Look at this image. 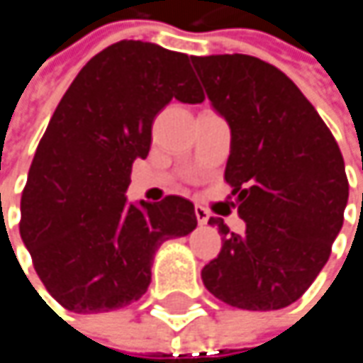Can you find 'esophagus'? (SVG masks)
<instances>
[{"instance_id":"1","label":"esophagus","mask_w":363,"mask_h":363,"mask_svg":"<svg viewBox=\"0 0 363 363\" xmlns=\"http://www.w3.org/2000/svg\"><path fill=\"white\" fill-rule=\"evenodd\" d=\"M195 216H197V223L199 225H206L210 220V212L206 208H201V206H195Z\"/></svg>"}]
</instances>
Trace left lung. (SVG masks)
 Segmentation results:
<instances>
[{
  "label": "left lung",
  "instance_id": "obj_1",
  "mask_svg": "<svg viewBox=\"0 0 363 363\" xmlns=\"http://www.w3.org/2000/svg\"><path fill=\"white\" fill-rule=\"evenodd\" d=\"M212 107L231 128L225 181L246 233L223 218V248L201 269L223 303L273 311L298 301L330 258L349 182L340 149L315 107L277 67L248 54L191 56Z\"/></svg>",
  "mask_w": 363,
  "mask_h": 363
}]
</instances>
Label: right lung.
<instances>
[{
	"instance_id": "obj_1",
	"label": "right lung",
	"mask_w": 363,
	"mask_h": 363,
	"mask_svg": "<svg viewBox=\"0 0 363 363\" xmlns=\"http://www.w3.org/2000/svg\"><path fill=\"white\" fill-rule=\"evenodd\" d=\"M172 99L201 103L189 56L117 41L77 73L54 111L21 197V238L45 290L69 311L105 313L138 301L157 248L197 227L189 199L128 203L134 160Z\"/></svg>"
}]
</instances>
